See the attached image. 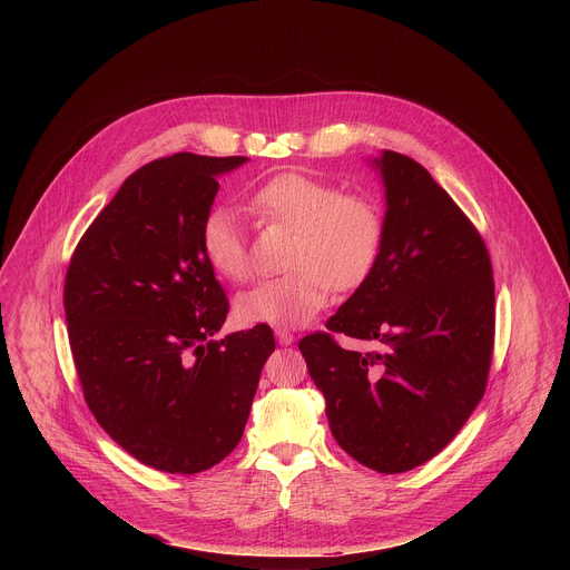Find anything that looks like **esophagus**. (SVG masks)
<instances>
[{"instance_id":"34e87169","label":"esophagus","mask_w":570,"mask_h":570,"mask_svg":"<svg viewBox=\"0 0 570 570\" xmlns=\"http://www.w3.org/2000/svg\"><path fill=\"white\" fill-rule=\"evenodd\" d=\"M275 336H277V343L279 345H291L293 341H295V336H293V332H288V330H284V327H279V330H275Z\"/></svg>"}]
</instances>
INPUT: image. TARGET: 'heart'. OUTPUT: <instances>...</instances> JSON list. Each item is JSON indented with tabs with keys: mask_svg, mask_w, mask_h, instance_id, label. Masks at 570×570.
<instances>
[{
	"mask_svg": "<svg viewBox=\"0 0 570 570\" xmlns=\"http://www.w3.org/2000/svg\"><path fill=\"white\" fill-rule=\"evenodd\" d=\"M255 212L295 229L288 275L259 282L240 293L234 313L243 324H302L327 306L332 288L361 286L376 266L383 246V214L361 194L304 174H277L253 194ZM200 248L207 264L229 282L250 271V248L238 214L212 207L200 223Z\"/></svg>",
	"mask_w": 570,
	"mask_h": 570,
	"instance_id": "1",
	"label": "heart"
}]
</instances>
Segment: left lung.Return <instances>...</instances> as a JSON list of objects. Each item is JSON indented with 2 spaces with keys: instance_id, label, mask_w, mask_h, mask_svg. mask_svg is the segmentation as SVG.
<instances>
[{
  "instance_id": "obj_1",
  "label": "left lung",
  "mask_w": 570,
  "mask_h": 570,
  "mask_svg": "<svg viewBox=\"0 0 570 570\" xmlns=\"http://www.w3.org/2000/svg\"><path fill=\"white\" fill-rule=\"evenodd\" d=\"M385 187L383 246L370 277L299 341L327 399L332 435L379 473L438 455L484 394L494 350V277L484 240L453 198L409 155L372 159ZM367 340L372 353L331 336Z\"/></svg>"
}]
</instances>
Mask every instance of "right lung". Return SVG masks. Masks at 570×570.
Returning <instances> with one entry per match:
<instances>
[{"mask_svg":"<svg viewBox=\"0 0 570 570\" xmlns=\"http://www.w3.org/2000/svg\"><path fill=\"white\" fill-rule=\"evenodd\" d=\"M248 157L176 153L126 178L65 277L69 347L101 429L132 458L198 473L238 444L275 352L268 324L220 341L229 302L200 248L218 176Z\"/></svg>","mask_w":570,"mask_h":570,"instance_id":"add662e5","label":"right lung"}]
</instances>
